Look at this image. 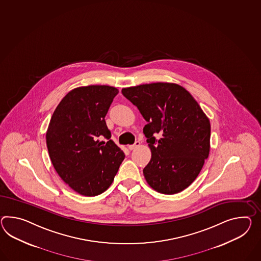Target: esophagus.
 Wrapping results in <instances>:
<instances>
[{"label":"esophagus","instance_id":"34e87169","mask_svg":"<svg viewBox=\"0 0 261 261\" xmlns=\"http://www.w3.org/2000/svg\"><path fill=\"white\" fill-rule=\"evenodd\" d=\"M140 142L139 140H137V141H135V143L132 144V145H129L128 148L130 149V150H134V149H136V148H138V147L140 146Z\"/></svg>","mask_w":261,"mask_h":261}]
</instances>
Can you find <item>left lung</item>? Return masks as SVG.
<instances>
[{
    "mask_svg": "<svg viewBox=\"0 0 261 261\" xmlns=\"http://www.w3.org/2000/svg\"><path fill=\"white\" fill-rule=\"evenodd\" d=\"M147 124L143 133L152 158L143 169L147 183L163 194L184 191L208 158L210 122L195 99L173 83H152L121 89ZM159 134V140L154 135Z\"/></svg>",
    "mask_w": 261,
    "mask_h": 261,
    "instance_id": "8db88e82",
    "label": "left lung"
}]
</instances>
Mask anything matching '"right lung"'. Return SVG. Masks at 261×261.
<instances>
[{
    "mask_svg": "<svg viewBox=\"0 0 261 261\" xmlns=\"http://www.w3.org/2000/svg\"><path fill=\"white\" fill-rule=\"evenodd\" d=\"M118 93L116 88L99 85L72 89L59 102L48 126L46 143L55 170L84 196L107 191L125 156L110 140L105 121Z\"/></svg>",
    "mask_w": 261,
    "mask_h": 261,
    "instance_id": "1",
    "label": "right lung"
}]
</instances>
